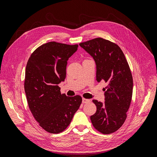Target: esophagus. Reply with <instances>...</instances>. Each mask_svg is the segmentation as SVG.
<instances>
[{
    "mask_svg": "<svg viewBox=\"0 0 157 157\" xmlns=\"http://www.w3.org/2000/svg\"><path fill=\"white\" fill-rule=\"evenodd\" d=\"M90 102V99H88L86 98H82V103H87Z\"/></svg>",
    "mask_w": 157,
    "mask_h": 157,
    "instance_id": "1",
    "label": "esophagus"
}]
</instances>
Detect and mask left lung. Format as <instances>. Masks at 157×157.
Returning a JSON list of instances; mask_svg holds the SVG:
<instances>
[{
  "mask_svg": "<svg viewBox=\"0 0 157 157\" xmlns=\"http://www.w3.org/2000/svg\"><path fill=\"white\" fill-rule=\"evenodd\" d=\"M79 45L94 58L96 80L104 81L105 102L94 99L97 110L90 117L94 127L103 134L116 132L124 124L133 92L131 71L121 48L102 38H96Z\"/></svg>",
  "mask_w": 157,
  "mask_h": 157,
  "instance_id": "left-lung-1",
  "label": "left lung"
}]
</instances>
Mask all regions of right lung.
<instances>
[{
  "label": "right lung",
  "mask_w": 157,
  "mask_h": 157,
  "mask_svg": "<svg viewBox=\"0 0 157 157\" xmlns=\"http://www.w3.org/2000/svg\"><path fill=\"white\" fill-rule=\"evenodd\" d=\"M78 46L49 42L37 48L27 61L24 88L28 105L39 125L51 134L65 130L82 103L78 95L61 94L58 86Z\"/></svg>",
  "instance_id": "1"
}]
</instances>
